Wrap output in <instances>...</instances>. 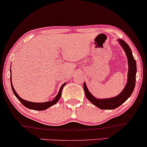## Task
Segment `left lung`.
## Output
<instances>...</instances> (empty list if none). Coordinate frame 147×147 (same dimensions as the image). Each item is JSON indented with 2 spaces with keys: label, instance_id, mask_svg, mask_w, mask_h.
<instances>
[{
  "label": "left lung",
  "instance_id": "8db88e82",
  "mask_svg": "<svg viewBox=\"0 0 147 147\" xmlns=\"http://www.w3.org/2000/svg\"><path fill=\"white\" fill-rule=\"evenodd\" d=\"M117 41L125 53L128 62L127 81V84L123 90L115 97L100 99V98H96L95 96L92 94L90 92L88 89L85 82L83 84L85 95H86L87 99L92 104L102 109H114L118 108L130 97L135 86L137 74L136 61L133 57L132 51L127 43L121 39H117Z\"/></svg>",
  "mask_w": 147,
  "mask_h": 147
}]
</instances>
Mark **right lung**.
Returning a JSON list of instances; mask_svg holds the SVG:
<instances>
[{"label":"right lung","instance_id":"obj_1","mask_svg":"<svg viewBox=\"0 0 147 147\" xmlns=\"http://www.w3.org/2000/svg\"><path fill=\"white\" fill-rule=\"evenodd\" d=\"M10 84H11V87H12L13 93L14 94V95L16 96V97L18 98V99L19 101L22 104L23 106H24L26 108H27L28 109H34V110H38V111L45 110V109H47V108H49V107H51L55 104L56 103L59 101V100L60 99L61 96V92H62V90L65 85L67 84V82H65L64 84H63L62 86H61L60 90H59V91L57 95L55 96V98L53 100H51V101L41 102V103L29 102V101H27V100H26L22 99V98L20 97L19 95L16 93V90H15L14 87H13L12 82V77H11V76H12V74H11V66H10Z\"/></svg>","mask_w":147,"mask_h":147}]
</instances>
